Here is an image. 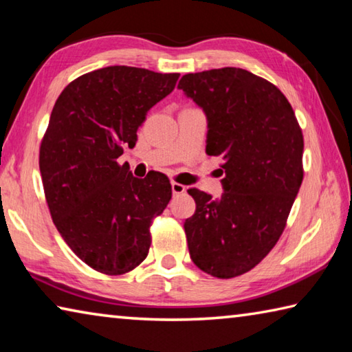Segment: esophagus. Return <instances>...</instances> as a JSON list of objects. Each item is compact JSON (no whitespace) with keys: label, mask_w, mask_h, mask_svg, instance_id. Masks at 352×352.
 <instances>
[{"label":"esophagus","mask_w":352,"mask_h":352,"mask_svg":"<svg viewBox=\"0 0 352 352\" xmlns=\"http://www.w3.org/2000/svg\"><path fill=\"white\" fill-rule=\"evenodd\" d=\"M170 186H172V194L174 195H178V194H183L184 190H186V188L183 186V184H180V183H177V182H172L170 183Z\"/></svg>","instance_id":"1"}]
</instances>
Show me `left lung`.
<instances>
[{
    "label": "left lung",
    "mask_w": 352,
    "mask_h": 352,
    "mask_svg": "<svg viewBox=\"0 0 352 352\" xmlns=\"http://www.w3.org/2000/svg\"><path fill=\"white\" fill-rule=\"evenodd\" d=\"M204 110L206 153L223 160L219 199L188 192L195 212L184 222L190 259L228 279L252 270L283 234L302 182L301 129L284 94L242 68L186 74L178 82Z\"/></svg>",
    "instance_id": "1"
}]
</instances>
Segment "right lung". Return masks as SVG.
<instances>
[{
	"label": "right lung",
	"instance_id": "right-lung-1",
	"mask_svg": "<svg viewBox=\"0 0 352 352\" xmlns=\"http://www.w3.org/2000/svg\"><path fill=\"white\" fill-rule=\"evenodd\" d=\"M178 77L100 68L71 82L52 109L40 146L51 217L68 247L105 275H122L146 259L152 219L170 200L164 174L136 178L118 158L135 147L147 111L172 93Z\"/></svg>",
	"mask_w": 352,
	"mask_h": 352
}]
</instances>
